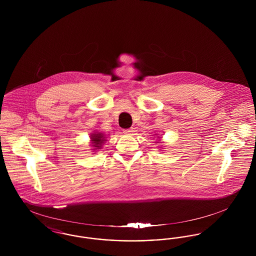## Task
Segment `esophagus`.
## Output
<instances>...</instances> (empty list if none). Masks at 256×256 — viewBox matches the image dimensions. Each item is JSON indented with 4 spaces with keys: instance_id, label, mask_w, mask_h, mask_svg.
<instances>
[{
    "instance_id": "1",
    "label": "esophagus",
    "mask_w": 256,
    "mask_h": 256,
    "mask_svg": "<svg viewBox=\"0 0 256 256\" xmlns=\"http://www.w3.org/2000/svg\"><path fill=\"white\" fill-rule=\"evenodd\" d=\"M122 132L126 134V135H132V134H134V130L132 128L130 130H124Z\"/></svg>"
}]
</instances>
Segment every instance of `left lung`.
I'll return each mask as SVG.
<instances>
[{"label":"left lung","instance_id":"left-lung-1","mask_svg":"<svg viewBox=\"0 0 256 256\" xmlns=\"http://www.w3.org/2000/svg\"><path fill=\"white\" fill-rule=\"evenodd\" d=\"M156 135H158V134H156ZM158 138H159V137H158ZM156 143H158V144H162V143H160V140H158ZM159 148H160V146H159ZM161 150H162V148H161Z\"/></svg>","mask_w":256,"mask_h":256}]
</instances>
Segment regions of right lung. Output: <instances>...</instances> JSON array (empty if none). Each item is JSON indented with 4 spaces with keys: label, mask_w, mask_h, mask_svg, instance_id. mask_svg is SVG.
Listing matches in <instances>:
<instances>
[{
    "label": "right lung",
    "mask_w": 256,
    "mask_h": 256,
    "mask_svg": "<svg viewBox=\"0 0 256 256\" xmlns=\"http://www.w3.org/2000/svg\"><path fill=\"white\" fill-rule=\"evenodd\" d=\"M106 141V135L98 130H95L94 132L90 134V145L92 146L93 152H98L100 148H102Z\"/></svg>",
    "instance_id": "obj_1"
}]
</instances>
